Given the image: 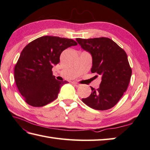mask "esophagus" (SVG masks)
Instances as JSON below:
<instances>
[{"label":"esophagus","instance_id":"obj_1","mask_svg":"<svg viewBox=\"0 0 150 150\" xmlns=\"http://www.w3.org/2000/svg\"><path fill=\"white\" fill-rule=\"evenodd\" d=\"M73 83V85H74L75 86H76V87H79L80 86V84H79V83H75V82H73V83Z\"/></svg>","mask_w":150,"mask_h":150}]
</instances>
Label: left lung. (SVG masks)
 Wrapping results in <instances>:
<instances>
[{
    "label": "left lung",
    "mask_w": 150,
    "mask_h": 150,
    "mask_svg": "<svg viewBox=\"0 0 150 150\" xmlns=\"http://www.w3.org/2000/svg\"><path fill=\"white\" fill-rule=\"evenodd\" d=\"M83 50L91 54V72L102 76L97 90L91 87L92 93L82 101L96 110L113 108L127 91L132 75V69L123 49L109 38L76 39Z\"/></svg>",
    "instance_id": "1"
}]
</instances>
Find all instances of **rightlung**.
<instances>
[{
    "mask_svg": "<svg viewBox=\"0 0 150 150\" xmlns=\"http://www.w3.org/2000/svg\"><path fill=\"white\" fill-rule=\"evenodd\" d=\"M77 45L74 40L43 36L23 49L14 68V79L25 101L33 107H42L58 97L59 89L68 82L59 81L52 69L59 62L61 53Z\"/></svg>",
    "mask_w": 150,
    "mask_h": 150,
    "instance_id": "obj_1",
    "label": "right lung"
}]
</instances>
